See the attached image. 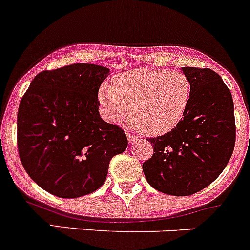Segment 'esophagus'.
I'll return each instance as SVG.
<instances>
[{"label": "esophagus", "mask_w": 250, "mask_h": 250, "mask_svg": "<svg viewBox=\"0 0 250 250\" xmlns=\"http://www.w3.org/2000/svg\"><path fill=\"white\" fill-rule=\"evenodd\" d=\"M137 139H139V137H137L136 135H132V134H129V132H127V141H129V144H132V142L136 141Z\"/></svg>", "instance_id": "esophagus-1"}]
</instances>
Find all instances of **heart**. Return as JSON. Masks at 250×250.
<instances>
[{
	"mask_svg": "<svg viewBox=\"0 0 250 250\" xmlns=\"http://www.w3.org/2000/svg\"><path fill=\"white\" fill-rule=\"evenodd\" d=\"M191 98L185 73L169 70H132L99 87L98 101L110 121L126 118L146 135L169 132L182 121Z\"/></svg>",
	"mask_w": 250,
	"mask_h": 250,
	"instance_id": "heart-1",
	"label": "heart"
}]
</instances>
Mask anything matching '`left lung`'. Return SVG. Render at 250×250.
I'll use <instances>...</instances> for the list:
<instances>
[{
	"instance_id": "obj_1",
	"label": "left lung",
	"mask_w": 250,
	"mask_h": 250,
	"mask_svg": "<svg viewBox=\"0 0 250 250\" xmlns=\"http://www.w3.org/2000/svg\"><path fill=\"white\" fill-rule=\"evenodd\" d=\"M191 82L189 108L177 126L147 139L153 156L142 165L151 187L174 196L205 189L227 166L236 142L232 94L210 68L182 67Z\"/></svg>"
}]
</instances>
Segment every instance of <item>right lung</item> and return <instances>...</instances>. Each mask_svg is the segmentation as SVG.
I'll use <instances>...</instances> for the list:
<instances>
[{"label":"right lung","instance_id":"obj_1","mask_svg":"<svg viewBox=\"0 0 250 250\" xmlns=\"http://www.w3.org/2000/svg\"><path fill=\"white\" fill-rule=\"evenodd\" d=\"M110 70L75 63L34 77L17 116V144L29 177L50 194L75 199L104 184L126 135L99 115L98 89Z\"/></svg>","mask_w":250,"mask_h":250}]
</instances>
